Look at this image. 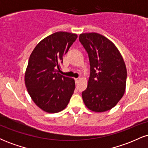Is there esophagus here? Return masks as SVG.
<instances>
[{
  "instance_id": "1",
  "label": "esophagus",
  "mask_w": 148,
  "mask_h": 148,
  "mask_svg": "<svg viewBox=\"0 0 148 148\" xmlns=\"http://www.w3.org/2000/svg\"><path fill=\"white\" fill-rule=\"evenodd\" d=\"M79 78H77V79H75V83H76V84H78V82H79Z\"/></svg>"
}]
</instances>
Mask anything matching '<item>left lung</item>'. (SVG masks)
Here are the masks:
<instances>
[{"label":"left lung","instance_id":"8db88e82","mask_svg":"<svg viewBox=\"0 0 148 148\" xmlns=\"http://www.w3.org/2000/svg\"><path fill=\"white\" fill-rule=\"evenodd\" d=\"M79 41L88 54L90 73L82 98L88 108L104 112L111 109L125 91L127 69L113 42L96 33H82Z\"/></svg>","mask_w":148,"mask_h":148}]
</instances>
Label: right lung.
I'll list each match as a JSON object with an SVG mask.
<instances>
[{
	"label": "right lung",
	"mask_w": 148,
	"mask_h": 148,
	"mask_svg": "<svg viewBox=\"0 0 148 148\" xmlns=\"http://www.w3.org/2000/svg\"><path fill=\"white\" fill-rule=\"evenodd\" d=\"M76 38V34L56 32L42 40L29 58L25 86L35 104L47 113L62 111L74 93V80L59 72L64 55Z\"/></svg>",
	"instance_id": "1"
}]
</instances>
